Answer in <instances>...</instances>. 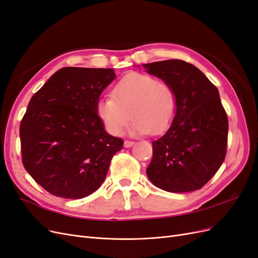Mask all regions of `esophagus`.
Listing matches in <instances>:
<instances>
[{
  "instance_id": "obj_1",
  "label": "esophagus",
  "mask_w": 258,
  "mask_h": 258,
  "mask_svg": "<svg viewBox=\"0 0 258 258\" xmlns=\"http://www.w3.org/2000/svg\"><path fill=\"white\" fill-rule=\"evenodd\" d=\"M134 144H135L134 141H128V140H126V141H124V143H123V146L124 147H131Z\"/></svg>"
}]
</instances>
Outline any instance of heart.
<instances>
[{
    "instance_id": "1",
    "label": "heart",
    "mask_w": 258,
    "mask_h": 258,
    "mask_svg": "<svg viewBox=\"0 0 258 258\" xmlns=\"http://www.w3.org/2000/svg\"><path fill=\"white\" fill-rule=\"evenodd\" d=\"M176 107L175 92L169 84L152 75L130 73L116 84L113 96L98 101L97 113L114 136L122 135L131 117V134L155 136L169 128Z\"/></svg>"
}]
</instances>
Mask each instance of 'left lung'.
<instances>
[{"label": "left lung", "instance_id": "left-lung-1", "mask_svg": "<svg viewBox=\"0 0 258 258\" xmlns=\"http://www.w3.org/2000/svg\"><path fill=\"white\" fill-rule=\"evenodd\" d=\"M173 88L176 113L168 131L153 141L150 181L170 192L200 189L225 159L228 118L220 93L195 66L178 59L143 64Z\"/></svg>", "mask_w": 258, "mask_h": 258}]
</instances>
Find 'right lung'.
<instances>
[{"mask_svg":"<svg viewBox=\"0 0 258 258\" xmlns=\"http://www.w3.org/2000/svg\"><path fill=\"white\" fill-rule=\"evenodd\" d=\"M114 79L113 69L62 68L31 98L19 129L22 163L53 196L81 199L96 191L122 148L97 113Z\"/></svg>","mask_w":258,"mask_h":258,"instance_id":"1","label":"right lung"}]
</instances>
